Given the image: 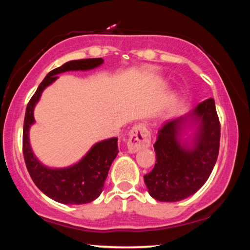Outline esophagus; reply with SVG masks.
<instances>
[{
  "instance_id": "obj_1",
  "label": "esophagus",
  "mask_w": 250,
  "mask_h": 250,
  "mask_svg": "<svg viewBox=\"0 0 250 250\" xmlns=\"http://www.w3.org/2000/svg\"><path fill=\"white\" fill-rule=\"evenodd\" d=\"M128 150L130 153H137L138 151L146 149L151 145V135L149 130L143 124L134 125L129 132Z\"/></svg>"
}]
</instances>
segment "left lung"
<instances>
[{"label":"left lung","mask_w":250,"mask_h":250,"mask_svg":"<svg viewBox=\"0 0 250 250\" xmlns=\"http://www.w3.org/2000/svg\"><path fill=\"white\" fill-rule=\"evenodd\" d=\"M188 127L194 128L193 134L184 138ZM219 138L221 125L213 98L164 125L153 145L155 166L145 175L150 195L160 202H179L196 193L216 163Z\"/></svg>","instance_id":"obj_1"}]
</instances>
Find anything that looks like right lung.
Returning a JSON list of instances; mask_svg holds the SVG:
<instances>
[{
  "instance_id": "obj_1",
  "label": "right lung",
  "mask_w": 250,
  "mask_h": 250,
  "mask_svg": "<svg viewBox=\"0 0 250 250\" xmlns=\"http://www.w3.org/2000/svg\"><path fill=\"white\" fill-rule=\"evenodd\" d=\"M104 62L103 58L70 61L47 74L27 104L23 128V153L29 175L45 195L62 204H86L95 201L104 189L109 168L118 154V138L97 142L77 163L67 167H48L40 162L29 143V129L35 124L34 109L46 87L56 75L73 70H90Z\"/></svg>"
}]
</instances>
